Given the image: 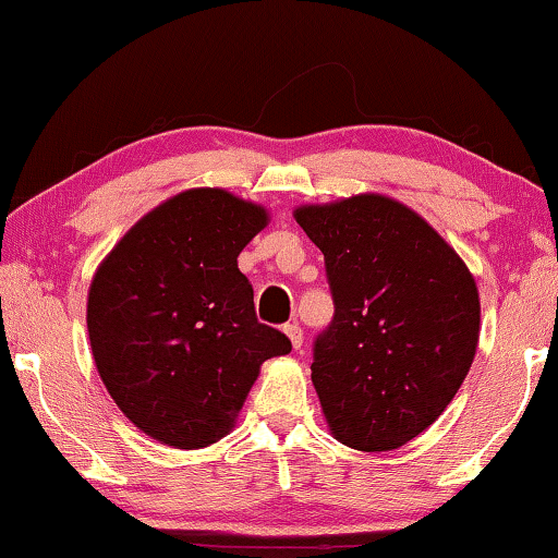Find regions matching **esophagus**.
I'll return each mask as SVG.
<instances>
[{
    "label": "esophagus",
    "instance_id": "esophagus-1",
    "mask_svg": "<svg viewBox=\"0 0 558 558\" xmlns=\"http://www.w3.org/2000/svg\"><path fill=\"white\" fill-rule=\"evenodd\" d=\"M282 329H286V335L290 337V342H292V347H295V349H300L302 347V327L298 325V323H288L286 327H282Z\"/></svg>",
    "mask_w": 558,
    "mask_h": 558
}]
</instances>
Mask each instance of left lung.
I'll return each instance as SVG.
<instances>
[{"label":"left lung","instance_id":"left-lung-1","mask_svg":"<svg viewBox=\"0 0 558 558\" xmlns=\"http://www.w3.org/2000/svg\"><path fill=\"white\" fill-rule=\"evenodd\" d=\"M325 256L335 317L313 344V384L349 448H401L458 393L480 337L465 263L409 206L362 194L300 206Z\"/></svg>","mask_w":558,"mask_h":558}]
</instances>
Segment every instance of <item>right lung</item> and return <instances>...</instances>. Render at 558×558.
<instances>
[{
	"instance_id": "1",
	"label": "right lung",
	"mask_w": 558,
	"mask_h": 558,
	"mask_svg": "<svg viewBox=\"0 0 558 558\" xmlns=\"http://www.w3.org/2000/svg\"><path fill=\"white\" fill-rule=\"evenodd\" d=\"M268 214L223 189L157 206L100 263L88 335L112 401L155 440L206 448L233 428L260 364L290 339L258 323L239 253Z\"/></svg>"
}]
</instances>
